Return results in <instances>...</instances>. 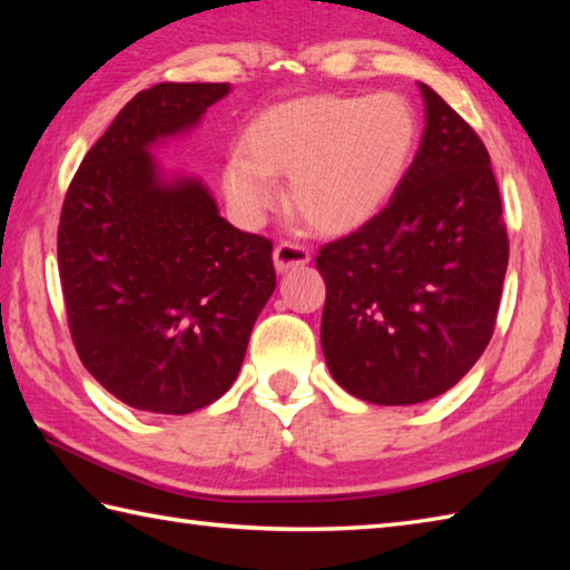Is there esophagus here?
<instances>
[{"instance_id":"obj_1","label":"esophagus","mask_w":570,"mask_h":570,"mask_svg":"<svg viewBox=\"0 0 570 570\" xmlns=\"http://www.w3.org/2000/svg\"><path fill=\"white\" fill-rule=\"evenodd\" d=\"M311 262V254L306 247L296 245V242H282L274 249V269L276 274H286L298 266H306Z\"/></svg>"}]
</instances>
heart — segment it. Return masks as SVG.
<instances>
[{"label": "heart", "mask_w": 570, "mask_h": 570, "mask_svg": "<svg viewBox=\"0 0 570 570\" xmlns=\"http://www.w3.org/2000/svg\"><path fill=\"white\" fill-rule=\"evenodd\" d=\"M419 135V112L402 92L286 100L252 119L245 151L225 164L223 190L242 220L259 225L278 203L276 176H292L294 208L325 235H350L402 188Z\"/></svg>", "instance_id": "b5f03b06"}]
</instances>
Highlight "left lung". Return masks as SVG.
Masks as SVG:
<instances>
[{"mask_svg":"<svg viewBox=\"0 0 570 570\" xmlns=\"http://www.w3.org/2000/svg\"><path fill=\"white\" fill-rule=\"evenodd\" d=\"M426 127L402 188L357 233L321 249V347L362 402L421 404L475 365L494 331L510 242L490 154L419 82Z\"/></svg>","mask_w":570,"mask_h":570,"instance_id":"8db88e82","label":"left lung"}]
</instances>
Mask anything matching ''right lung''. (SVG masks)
<instances>
[{"label": "right lung", "instance_id": "right-lung-1", "mask_svg": "<svg viewBox=\"0 0 570 570\" xmlns=\"http://www.w3.org/2000/svg\"><path fill=\"white\" fill-rule=\"evenodd\" d=\"M227 92V82H159L131 98L60 213L78 357L119 402L151 414H190L233 386L276 286L272 242L229 225L198 176L151 154L190 135Z\"/></svg>", "mask_w": 570, "mask_h": 570}]
</instances>
